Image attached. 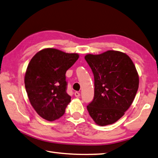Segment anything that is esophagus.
Instances as JSON below:
<instances>
[{"label": "esophagus", "mask_w": 158, "mask_h": 158, "mask_svg": "<svg viewBox=\"0 0 158 158\" xmlns=\"http://www.w3.org/2000/svg\"><path fill=\"white\" fill-rule=\"evenodd\" d=\"M74 96L76 97H79L80 96V93H78V92H75V93H74Z\"/></svg>", "instance_id": "esophagus-1"}]
</instances>
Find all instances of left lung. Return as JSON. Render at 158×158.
<instances>
[{"label":"left lung","instance_id":"obj_1","mask_svg":"<svg viewBox=\"0 0 158 158\" xmlns=\"http://www.w3.org/2000/svg\"><path fill=\"white\" fill-rule=\"evenodd\" d=\"M85 61L93 71L94 98L87 106L90 116L97 125L116 122L124 115L135 97L139 76L130 57L119 51L87 54Z\"/></svg>","mask_w":158,"mask_h":158}]
</instances>
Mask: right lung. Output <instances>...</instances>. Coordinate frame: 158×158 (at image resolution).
Returning a JSON list of instances; mask_svg holds the SVG:
<instances>
[{
	"label": "right lung",
	"instance_id": "1",
	"mask_svg": "<svg viewBox=\"0 0 158 158\" xmlns=\"http://www.w3.org/2000/svg\"><path fill=\"white\" fill-rule=\"evenodd\" d=\"M79 56L76 53L45 48L31 59L25 86L31 105L42 118L52 122L64 115L71 101L66 92L65 73Z\"/></svg>",
	"mask_w": 158,
	"mask_h": 158
}]
</instances>
